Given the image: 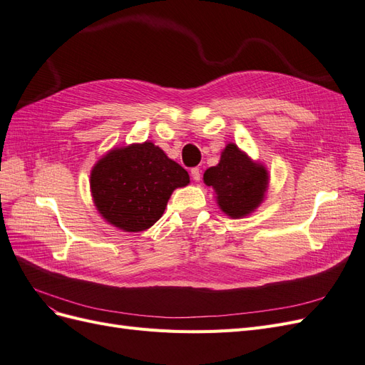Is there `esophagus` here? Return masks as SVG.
<instances>
[{"label":"esophagus","instance_id":"34e87169","mask_svg":"<svg viewBox=\"0 0 365 365\" xmlns=\"http://www.w3.org/2000/svg\"><path fill=\"white\" fill-rule=\"evenodd\" d=\"M192 178L195 181H200L201 180V169L200 168H193L192 169Z\"/></svg>","mask_w":365,"mask_h":365}]
</instances>
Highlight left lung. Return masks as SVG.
Wrapping results in <instances>:
<instances>
[{
    "label": "left lung",
    "instance_id": "8db88e82",
    "mask_svg": "<svg viewBox=\"0 0 365 365\" xmlns=\"http://www.w3.org/2000/svg\"><path fill=\"white\" fill-rule=\"evenodd\" d=\"M204 182L216 190L217 204L224 213L242 217L262 202L268 185V173L236 145H228L219 164L204 173Z\"/></svg>",
    "mask_w": 365,
    "mask_h": 365
}]
</instances>
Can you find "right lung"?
<instances>
[{
    "label": "right lung",
    "mask_w": 365,
    "mask_h": 365,
    "mask_svg": "<svg viewBox=\"0 0 365 365\" xmlns=\"http://www.w3.org/2000/svg\"><path fill=\"white\" fill-rule=\"evenodd\" d=\"M190 178L152 143L114 149L91 172V192L101 215L125 231H143L164 213L176 187Z\"/></svg>",
    "instance_id": "1"
}]
</instances>
